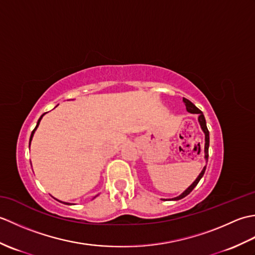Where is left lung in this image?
<instances>
[{
	"mask_svg": "<svg viewBox=\"0 0 255 255\" xmlns=\"http://www.w3.org/2000/svg\"><path fill=\"white\" fill-rule=\"evenodd\" d=\"M183 102H184V104H185L186 111H187L188 113L198 114V122H199L200 127H202V130H203L204 133H205V159H206V161H207V160H208V148H209V131H208V129H207V126H206V121H205L204 114H203L202 111L198 110V108H197L196 106H195L191 101H188L187 99H184V97H183ZM205 170H206V165L204 166V169L202 170V172L199 173V175L197 176L196 180H195V181L193 182L192 185L189 186V187H187V188L185 189V191H184V192L180 195V196L172 198V200H178V199H182V198H184L185 196H187V195H188L189 193H191L195 187H196L198 182L200 181V178H202L203 175H204ZM164 200H165V199H164Z\"/></svg>",
	"mask_w": 255,
	"mask_h": 255,
	"instance_id": "1",
	"label": "left lung"
}]
</instances>
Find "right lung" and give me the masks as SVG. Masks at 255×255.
Here are the masks:
<instances>
[{
  "instance_id": "obj_1",
  "label": "right lung",
  "mask_w": 255,
  "mask_h": 255,
  "mask_svg": "<svg viewBox=\"0 0 255 255\" xmlns=\"http://www.w3.org/2000/svg\"><path fill=\"white\" fill-rule=\"evenodd\" d=\"M46 114V113H45ZM45 114H42V115L40 116V118L39 119H38V122H37V125H36V127H35V129H34V130H32L31 131V134H30V139H29V145H30V141H31V139H32V136H34V133H35V131H36V129H37V127L38 126H39V123H40V121H41V118L42 117H44V115H45ZM59 202H60V200H59ZM60 203H63V204H67V205H72V204H70V203H64V202H60Z\"/></svg>"
}]
</instances>
